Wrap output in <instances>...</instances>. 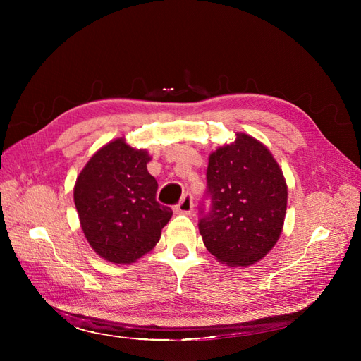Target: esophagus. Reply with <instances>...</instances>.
Returning a JSON list of instances; mask_svg holds the SVG:
<instances>
[{
	"mask_svg": "<svg viewBox=\"0 0 361 361\" xmlns=\"http://www.w3.org/2000/svg\"><path fill=\"white\" fill-rule=\"evenodd\" d=\"M192 207H194V203H192L191 194H185L183 197H182V200L176 206V212L188 215V214L192 212Z\"/></svg>",
	"mask_w": 361,
	"mask_h": 361,
	"instance_id": "esophagus-1",
	"label": "esophagus"
}]
</instances>
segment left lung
Listing matches in <instances>:
<instances>
[{
    "mask_svg": "<svg viewBox=\"0 0 361 361\" xmlns=\"http://www.w3.org/2000/svg\"><path fill=\"white\" fill-rule=\"evenodd\" d=\"M211 209H200L199 231L211 255L228 267H248L279 241L288 185L271 152L247 134L209 155L206 170Z\"/></svg>",
    "mask_w": 361,
    "mask_h": 361,
    "instance_id": "8db88e82",
    "label": "left lung"
}]
</instances>
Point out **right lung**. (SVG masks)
<instances>
[{"instance_id":"1","label":"right lung","mask_w":361,"mask_h":361,"mask_svg":"<svg viewBox=\"0 0 361 361\" xmlns=\"http://www.w3.org/2000/svg\"><path fill=\"white\" fill-rule=\"evenodd\" d=\"M143 149L117 138L101 147L76 178L73 202L81 228L97 255L133 264L157 245L173 215L157 202L158 182Z\"/></svg>"}]
</instances>
